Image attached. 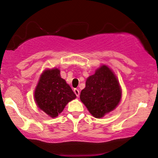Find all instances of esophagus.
Returning <instances> with one entry per match:
<instances>
[{
	"label": "esophagus",
	"mask_w": 158,
	"mask_h": 158,
	"mask_svg": "<svg viewBox=\"0 0 158 158\" xmlns=\"http://www.w3.org/2000/svg\"><path fill=\"white\" fill-rule=\"evenodd\" d=\"M74 93L75 94V95H76V96H77V97L79 96L80 92H79V90L78 89H76V88H75V89H74Z\"/></svg>",
	"instance_id": "obj_1"
}]
</instances>
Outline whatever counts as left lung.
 Returning <instances> with one entry per match:
<instances>
[{"label": "left lung", "mask_w": 158, "mask_h": 158, "mask_svg": "<svg viewBox=\"0 0 158 158\" xmlns=\"http://www.w3.org/2000/svg\"><path fill=\"white\" fill-rule=\"evenodd\" d=\"M122 90L113 71L101 65L86 80L80 98L94 117L100 118L113 111L119 103Z\"/></svg>", "instance_id": "8db88e82"}]
</instances>
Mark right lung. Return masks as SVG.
<instances>
[{
	"instance_id": "right-lung-1",
	"label": "right lung",
	"mask_w": 158,
	"mask_h": 158,
	"mask_svg": "<svg viewBox=\"0 0 158 158\" xmlns=\"http://www.w3.org/2000/svg\"><path fill=\"white\" fill-rule=\"evenodd\" d=\"M76 98L70 86L60 77L57 68L44 70L34 91L37 106L52 118L61 113L68 104Z\"/></svg>"
}]
</instances>
